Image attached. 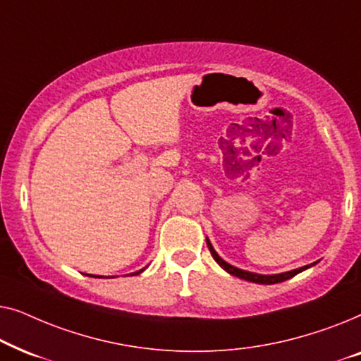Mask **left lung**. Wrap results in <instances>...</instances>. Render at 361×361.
I'll return each instance as SVG.
<instances>
[{"label": "left lung", "instance_id": "8db88e82", "mask_svg": "<svg viewBox=\"0 0 361 361\" xmlns=\"http://www.w3.org/2000/svg\"><path fill=\"white\" fill-rule=\"evenodd\" d=\"M207 246H209V250H210L212 256H214V259L221 266V268L226 271V273H230L231 276H236V278H240V279L250 281V283H256V284H278V283H283V281H288L290 278H294L295 274L302 273V271H305L307 268H310V266L315 264V263H312V264L302 266V268H298V269H293V271H286V273H279V274H256V273H250V271L235 268V266H231V264L226 263V261L221 259L220 256L216 255V251L214 250V246H212L209 238H207Z\"/></svg>", "mask_w": 361, "mask_h": 361}]
</instances>
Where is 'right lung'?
I'll list each match as a JSON object with an SVG mask.
<instances>
[{"instance_id": "right-lung-1", "label": "right lung", "mask_w": 361, "mask_h": 361, "mask_svg": "<svg viewBox=\"0 0 361 361\" xmlns=\"http://www.w3.org/2000/svg\"><path fill=\"white\" fill-rule=\"evenodd\" d=\"M142 271H145V269H140V271H136V273H131V274H140V273H142ZM92 276V278H102V276H93V274H90Z\"/></svg>"}]
</instances>
